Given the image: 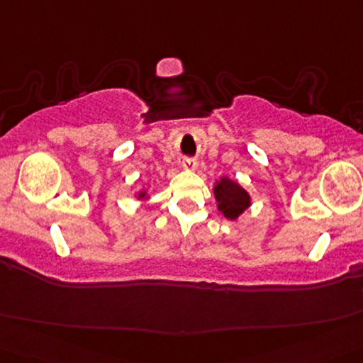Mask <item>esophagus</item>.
I'll list each match as a JSON object with an SVG mask.
<instances>
[{"label": "esophagus", "instance_id": "obj_1", "mask_svg": "<svg viewBox=\"0 0 363 363\" xmlns=\"http://www.w3.org/2000/svg\"><path fill=\"white\" fill-rule=\"evenodd\" d=\"M181 166H182L184 169H187V171H194L195 169V161L192 158H184L181 161Z\"/></svg>", "mask_w": 363, "mask_h": 363}]
</instances>
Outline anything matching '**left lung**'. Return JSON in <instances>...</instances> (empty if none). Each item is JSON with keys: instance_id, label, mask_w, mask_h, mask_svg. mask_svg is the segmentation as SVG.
<instances>
[{"instance_id": "obj_1", "label": "left lung", "mask_w": 363, "mask_h": 363, "mask_svg": "<svg viewBox=\"0 0 363 363\" xmlns=\"http://www.w3.org/2000/svg\"><path fill=\"white\" fill-rule=\"evenodd\" d=\"M213 192L218 202V210L228 220H238L250 206V195L229 177H221L220 181H216Z\"/></svg>"}]
</instances>
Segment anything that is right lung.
<instances>
[{
	"mask_svg": "<svg viewBox=\"0 0 363 363\" xmlns=\"http://www.w3.org/2000/svg\"><path fill=\"white\" fill-rule=\"evenodd\" d=\"M137 199H139V200L147 199V191H140V192H139V195H137Z\"/></svg>",
	"mask_w": 363,
	"mask_h": 363,
	"instance_id": "obj_1",
	"label": "right lung"
}]
</instances>
